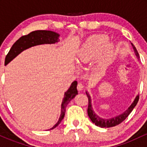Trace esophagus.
Listing matches in <instances>:
<instances>
[{"label":"esophagus","instance_id":"obj_1","mask_svg":"<svg viewBox=\"0 0 147 147\" xmlns=\"http://www.w3.org/2000/svg\"><path fill=\"white\" fill-rule=\"evenodd\" d=\"M84 85L82 84H81V83H78V84H77V90H82L84 89Z\"/></svg>","mask_w":147,"mask_h":147}]
</instances>
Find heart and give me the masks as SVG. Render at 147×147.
<instances>
[{
  "mask_svg": "<svg viewBox=\"0 0 147 147\" xmlns=\"http://www.w3.org/2000/svg\"><path fill=\"white\" fill-rule=\"evenodd\" d=\"M109 38L105 35L97 34L90 36L86 41L77 55L80 64L88 63L97 59V68L103 70L112 56V48L107 44Z\"/></svg>",
  "mask_w": 147,
  "mask_h": 147,
  "instance_id": "1",
  "label": "heart"
}]
</instances>
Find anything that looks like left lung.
Here are the masks:
<instances>
[{
  "instance_id": "8db88e82",
  "label": "left lung",
  "mask_w": 147,
  "mask_h": 147,
  "mask_svg": "<svg viewBox=\"0 0 147 147\" xmlns=\"http://www.w3.org/2000/svg\"><path fill=\"white\" fill-rule=\"evenodd\" d=\"M133 45V50H134L135 52H136V56L138 57V58L139 59V55H138V51L136 50V48H135L134 45ZM86 94L88 99V117H90L92 122L95 124L96 126H99L101 128H110L113 127V126H115L119 124L120 123H122L124 119H126V118L129 115V114L131 113V111L133 110V109L135 108V106H136V104H138V100H139V95H137V97L135 99L134 102L132 103L131 106H129V109L126 110L125 112L123 113L122 114L119 115L117 116V117L111 118V119H103V118L99 117L97 115H96L92 110V105H91V99L89 95V94L86 92Z\"/></svg>"
}]
</instances>
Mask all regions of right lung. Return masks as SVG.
Wrapping results in <instances>:
<instances>
[{
    "instance_id": "obj_1",
    "label": "right lung",
    "mask_w": 147,
    "mask_h": 147,
    "mask_svg": "<svg viewBox=\"0 0 147 147\" xmlns=\"http://www.w3.org/2000/svg\"><path fill=\"white\" fill-rule=\"evenodd\" d=\"M59 34H58L57 33L52 31H48V30H36V31L32 32L31 33L27 35H24L18 38L10 48L9 52L5 57V63L7 65L18 55H19L21 52L30 48V47L37 45L45 44H45H51V43H57L59 41ZM77 81H74L68 90L64 94V98L61 104V111L60 117L57 124L50 129H53L57 127L63 119L65 113V108L67 105L75 97L76 95L78 94L77 90Z\"/></svg>"
}]
</instances>
